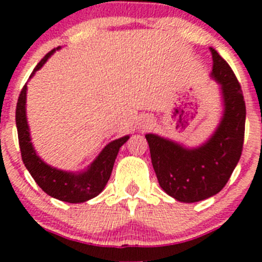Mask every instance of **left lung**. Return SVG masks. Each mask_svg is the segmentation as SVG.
<instances>
[{"instance_id":"left-lung-1","label":"left lung","mask_w":262,"mask_h":262,"mask_svg":"<svg viewBox=\"0 0 262 262\" xmlns=\"http://www.w3.org/2000/svg\"><path fill=\"white\" fill-rule=\"evenodd\" d=\"M212 76L222 85L224 113L213 137L197 149H186L146 134L159 185L180 202L203 201L222 191L242 156L245 134V101L242 86L225 60L209 48Z\"/></svg>"}]
</instances>
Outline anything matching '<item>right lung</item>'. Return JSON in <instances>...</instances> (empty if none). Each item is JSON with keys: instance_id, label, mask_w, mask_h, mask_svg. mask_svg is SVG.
I'll return each mask as SVG.
<instances>
[{"instance_id": "1", "label": "right lung", "mask_w": 262, "mask_h": 262, "mask_svg": "<svg viewBox=\"0 0 262 262\" xmlns=\"http://www.w3.org/2000/svg\"><path fill=\"white\" fill-rule=\"evenodd\" d=\"M54 52H55V49L48 53L38 62L33 74L44 65V62ZM26 95L27 85L23 86L19 97H18L16 124L22 160L25 162L27 170L34 179V181L38 183L39 187L43 189L45 193L56 198V200L69 203L86 202V201L100 194L103 191L104 186L107 185L108 180H110L114 160H116L119 148L129 139L128 135L108 144L106 148L102 150L98 158L92 162L90 169L85 172L71 173L56 170L45 164L44 161H41L33 149L26 118Z\"/></svg>"}]
</instances>
